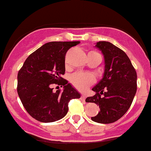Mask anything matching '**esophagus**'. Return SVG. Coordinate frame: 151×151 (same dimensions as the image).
<instances>
[{
    "mask_svg": "<svg viewBox=\"0 0 151 151\" xmlns=\"http://www.w3.org/2000/svg\"><path fill=\"white\" fill-rule=\"evenodd\" d=\"M85 99H86V95L85 94H82L81 95V100L82 101H85Z\"/></svg>",
    "mask_w": 151,
    "mask_h": 151,
    "instance_id": "obj_1",
    "label": "esophagus"
}]
</instances>
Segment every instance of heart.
Here are the masks:
<instances>
[{"mask_svg": "<svg viewBox=\"0 0 151 151\" xmlns=\"http://www.w3.org/2000/svg\"><path fill=\"white\" fill-rule=\"evenodd\" d=\"M89 54H98L96 51H91ZM70 82L74 87L78 90L85 91L87 89L89 85L94 83V78L92 75L89 73L78 72L73 74L70 76Z\"/></svg>", "mask_w": 151, "mask_h": 151, "instance_id": "1", "label": "heart"}]
</instances>
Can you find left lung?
Segmentation results:
<instances>
[{
	"instance_id": "1",
	"label": "left lung",
	"mask_w": 151,
	"mask_h": 151,
	"mask_svg": "<svg viewBox=\"0 0 151 151\" xmlns=\"http://www.w3.org/2000/svg\"><path fill=\"white\" fill-rule=\"evenodd\" d=\"M96 47L104 54V77L92 90L96 94L86 102L99 106L100 112L91 119L99 123H112L121 118L132 105L137 91V73L126 54L108 41H99Z\"/></svg>"
}]
</instances>
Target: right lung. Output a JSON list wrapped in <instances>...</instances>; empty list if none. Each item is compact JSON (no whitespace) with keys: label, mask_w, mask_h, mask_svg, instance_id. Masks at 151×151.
Instances as JSON below:
<instances>
[{"label":"right lung","mask_w":151,"mask_h":151,"mask_svg":"<svg viewBox=\"0 0 151 151\" xmlns=\"http://www.w3.org/2000/svg\"><path fill=\"white\" fill-rule=\"evenodd\" d=\"M78 41H52L31 54L17 76V92L29 115L41 122H52L67 113L70 100L80 94L62 77L65 57ZM53 84L63 86L62 92L52 91Z\"/></svg>","instance_id":"add662e5"}]
</instances>
